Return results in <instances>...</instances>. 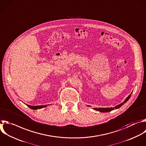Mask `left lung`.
<instances>
[{
	"label": "left lung",
	"mask_w": 146,
	"mask_h": 146,
	"mask_svg": "<svg viewBox=\"0 0 146 146\" xmlns=\"http://www.w3.org/2000/svg\"><path fill=\"white\" fill-rule=\"evenodd\" d=\"M131 94H132V93L127 97V99L124 101V102L123 103H121L120 104H119V105H118V106H116V107H113V108H94V110H96V111H100V112H110V111H112V110H116V109H118V108H119L120 107H121L124 103H125L128 100H129V99L130 98V97H131Z\"/></svg>",
	"instance_id": "1"
}]
</instances>
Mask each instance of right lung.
I'll list each match as a JSON object with an SVG mask.
<instances>
[{"instance_id":"add662e5","label":"right lung","mask_w":146,"mask_h":146,"mask_svg":"<svg viewBox=\"0 0 146 146\" xmlns=\"http://www.w3.org/2000/svg\"><path fill=\"white\" fill-rule=\"evenodd\" d=\"M27 106H28L30 108L32 109V110H37V109H40V108H44L46 107L47 106H29V105H27L26 104Z\"/></svg>"}]
</instances>
